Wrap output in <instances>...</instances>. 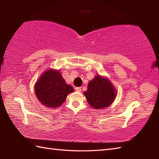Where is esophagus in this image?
I'll use <instances>...</instances> for the list:
<instances>
[{"instance_id": "obj_1", "label": "esophagus", "mask_w": 159, "mask_h": 159, "mask_svg": "<svg viewBox=\"0 0 159 159\" xmlns=\"http://www.w3.org/2000/svg\"><path fill=\"white\" fill-rule=\"evenodd\" d=\"M75 89H76V92H80V91H81V87H76Z\"/></svg>"}]
</instances>
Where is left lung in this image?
Wrapping results in <instances>:
<instances>
[{"label":"left lung","instance_id":"obj_1","mask_svg":"<svg viewBox=\"0 0 159 159\" xmlns=\"http://www.w3.org/2000/svg\"><path fill=\"white\" fill-rule=\"evenodd\" d=\"M84 94L90 105L98 109L111 105L116 98V91L109 80L98 75L89 81Z\"/></svg>","mask_w":159,"mask_h":159}]
</instances>
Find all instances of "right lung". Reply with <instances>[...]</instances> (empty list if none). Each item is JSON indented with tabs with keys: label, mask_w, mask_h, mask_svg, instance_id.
Segmentation results:
<instances>
[{
	"label": "right lung",
	"mask_w": 159,
	"mask_h": 159,
	"mask_svg": "<svg viewBox=\"0 0 159 159\" xmlns=\"http://www.w3.org/2000/svg\"><path fill=\"white\" fill-rule=\"evenodd\" d=\"M74 92L66 84L59 71L50 70L40 76L35 85V93L43 105L50 108L61 106L67 96Z\"/></svg>",
	"instance_id": "obj_1"
}]
</instances>
